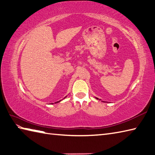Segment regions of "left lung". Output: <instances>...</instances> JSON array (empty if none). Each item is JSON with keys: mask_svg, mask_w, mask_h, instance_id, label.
I'll return each mask as SVG.
<instances>
[{"mask_svg": "<svg viewBox=\"0 0 155 155\" xmlns=\"http://www.w3.org/2000/svg\"><path fill=\"white\" fill-rule=\"evenodd\" d=\"M96 98V99H98V98ZM102 102H104V101H102Z\"/></svg>", "mask_w": 155, "mask_h": 155, "instance_id": "obj_1", "label": "left lung"}]
</instances>
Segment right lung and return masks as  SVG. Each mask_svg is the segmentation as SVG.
<instances>
[{
	"label": "right lung",
	"mask_w": 155,
	"mask_h": 155,
	"mask_svg": "<svg viewBox=\"0 0 155 155\" xmlns=\"http://www.w3.org/2000/svg\"><path fill=\"white\" fill-rule=\"evenodd\" d=\"M60 101H61V100H60ZM60 101H59V102H60Z\"/></svg>",
	"instance_id": "add662e5"
}]
</instances>
